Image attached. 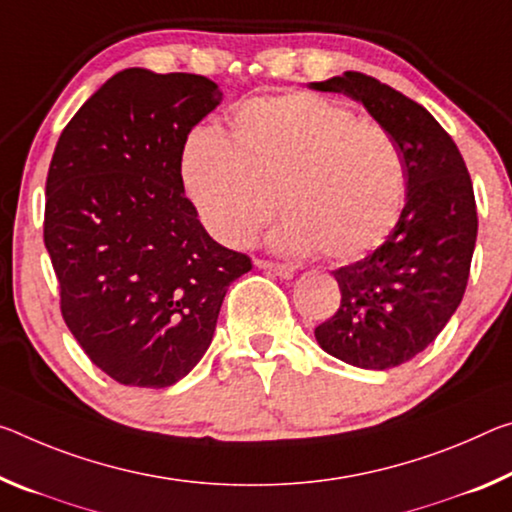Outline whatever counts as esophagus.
<instances>
[{
  "label": "esophagus",
  "mask_w": 512,
  "mask_h": 512,
  "mask_svg": "<svg viewBox=\"0 0 512 512\" xmlns=\"http://www.w3.org/2000/svg\"><path fill=\"white\" fill-rule=\"evenodd\" d=\"M255 266H257V269H264V271H269V273L278 275V278H285V280L294 278V273H296L294 266L280 264V262H271V259H255Z\"/></svg>",
  "instance_id": "esophagus-1"
}]
</instances>
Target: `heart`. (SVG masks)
<instances>
[{
    "label": "heart",
    "mask_w": 512,
    "mask_h": 512,
    "mask_svg": "<svg viewBox=\"0 0 512 512\" xmlns=\"http://www.w3.org/2000/svg\"><path fill=\"white\" fill-rule=\"evenodd\" d=\"M182 182L205 230L225 246L246 243L271 221L289 255L358 259L399 223L405 166L387 127L312 93L243 102L230 132L200 127L182 150Z\"/></svg>",
    "instance_id": "b5f03b06"
}]
</instances>
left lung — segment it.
I'll use <instances>...</instances> for the list:
<instances>
[{"instance_id":"1","label":"left lung","mask_w":512,"mask_h":512,"mask_svg":"<svg viewBox=\"0 0 512 512\" xmlns=\"http://www.w3.org/2000/svg\"><path fill=\"white\" fill-rule=\"evenodd\" d=\"M310 88L364 104L405 166L399 223L371 255L332 271L342 303L314 337L353 367H399L435 342L465 296L478 232L472 177L442 125L392 86L348 70Z\"/></svg>"}]
</instances>
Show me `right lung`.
<instances>
[{
	"instance_id": "add662e5",
	"label": "right lung",
	"mask_w": 512,
	"mask_h": 512,
	"mask_svg": "<svg viewBox=\"0 0 512 512\" xmlns=\"http://www.w3.org/2000/svg\"><path fill=\"white\" fill-rule=\"evenodd\" d=\"M221 100L207 77L127 68L56 143L43 237L61 314L120 385L182 380L212 344L227 287L253 269L209 237L184 196V143Z\"/></svg>"
}]
</instances>
